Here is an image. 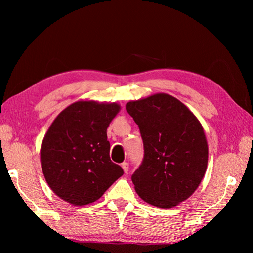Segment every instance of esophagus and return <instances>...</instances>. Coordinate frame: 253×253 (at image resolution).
Returning <instances> with one entry per match:
<instances>
[{"mask_svg":"<svg viewBox=\"0 0 253 253\" xmlns=\"http://www.w3.org/2000/svg\"><path fill=\"white\" fill-rule=\"evenodd\" d=\"M122 169H123V170H124V172H125V173L128 172V163H127V162L122 163Z\"/></svg>","mask_w":253,"mask_h":253,"instance_id":"esophagus-1","label":"esophagus"}]
</instances>
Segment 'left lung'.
Wrapping results in <instances>:
<instances>
[{
  "label": "left lung",
  "instance_id": "1",
  "mask_svg": "<svg viewBox=\"0 0 253 253\" xmlns=\"http://www.w3.org/2000/svg\"><path fill=\"white\" fill-rule=\"evenodd\" d=\"M139 127L144 160L131 181L154 207H176L194 193L208 168L209 147L195 115L176 98L155 93L126 104Z\"/></svg>",
  "mask_w": 253,
  "mask_h": 253
}]
</instances>
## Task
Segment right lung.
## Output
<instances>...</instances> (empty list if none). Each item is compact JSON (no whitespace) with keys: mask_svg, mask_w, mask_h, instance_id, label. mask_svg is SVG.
<instances>
[{"mask_svg":"<svg viewBox=\"0 0 253 253\" xmlns=\"http://www.w3.org/2000/svg\"><path fill=\"white\" fill-rule=\"evenodd\" d=\"M117 102L76 101L60 113L42 140L44 178L55 195L76 207L101 198L124 170L110 161L107 128Z\"/></svg>","mask_w":253,"mask_h":253,"instance_id":"right-lung-1","label":"right lung"}]
</instances>
